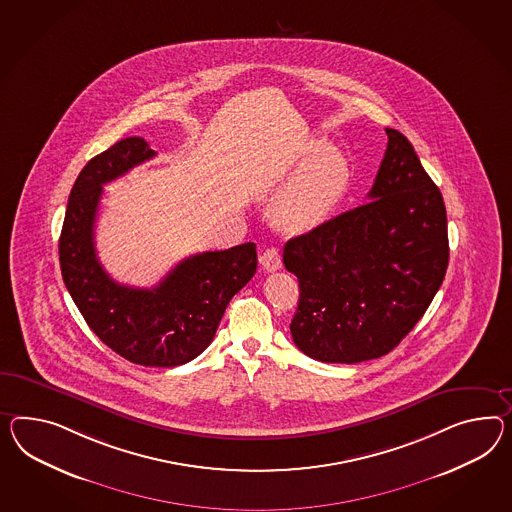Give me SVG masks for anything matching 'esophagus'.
<instances>
[{
  "label": "esophagus",
  "instance_id": "34e87169",
  "mask_svg": "<svg viewBox=\"0 0 512 512\" xmlns=\"http://www.w3.org/2000/svg\"><path fill=\"white\" fill-rule=\"evenodd\" d=\"M260 263H262V267L267 273H273V271L282 267L280 252H278V249H275V247L265 249V252L260 256Z\"/></svg>",
  "mask_w": 512,
  "mask_h": 512
}]
</instances>
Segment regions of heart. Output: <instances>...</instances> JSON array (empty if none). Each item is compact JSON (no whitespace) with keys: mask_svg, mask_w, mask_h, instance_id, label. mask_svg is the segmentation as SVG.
<instances>
[{"mask_svg":"<svg viewBox=\"0 0 512 512\" xmlns=\"http://www.w3.org/2000/svg\"><path fill=\"white\" fill-rule=\"evenodd\" d=\"M321 143L312 146L304 159L321 149ZM316 155V154H315ZM351 182V165L345 154L327 146L291 180L275 202L276 223L293 232L312 230L325 223L330 213L340 204Z\"/></svg>","mask_w":512,"mask_h":512,"instance_id":"1","label":"heart"}]
</instances>
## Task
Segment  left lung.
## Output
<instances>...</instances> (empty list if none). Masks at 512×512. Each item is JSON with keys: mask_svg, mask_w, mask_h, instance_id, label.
I'll use <instances>...</instances> for the list:
<instances>
[{"mask_svg": "<svg viewBox=\"0 0 512 512\" xmlns=\"http://www.w3.org/2000/svg\"><path fill=\"white\" fill-rule=\"evenodd\" d=\"M388 146L366 204L289 239L284 265L299 278L291 336L327 364L388 354L420 321L449 262L444 198L407 137Z\"/></svg>", "mask_w": 512, "mask_h": 512, "instance_id": "obj_1", "label": "left lung"}]
</instances>
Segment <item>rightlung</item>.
<instances>
[{
    "instance_id": "right-lung-1",
    "label": "right lung",
    "mask_w": 512,
    "mask_h": 512,
    "mask_svg": "<svg viewBox=\"0 0 512 512\" xmlns=\"http://www.w3.org/2000/svg\"><path fill=\"white\" fill-rule=\"evenodd\" d=\"M156 156L143 137H126L79 172L59 237L70 297L92 332L133 364L174 367L210 345L230 299L256 273L254 243L202 252L178 263L154 288H130L105 273L94 247L104 185Z\"/></svg>"
}]
</instances>
